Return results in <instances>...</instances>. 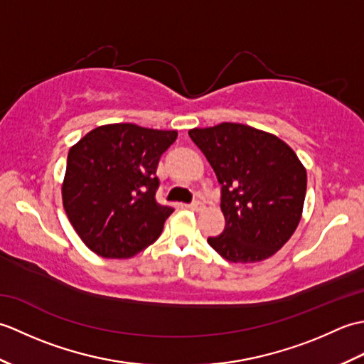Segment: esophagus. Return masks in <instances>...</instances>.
<instances>
[{
    "label": "esophagus",
    "instance_id": "esophagus-1",
    "mask_svg": "<svg viewBox=\"0 0 364 364\" xmlns=\"http://www.w3.org/2000/svg\"><path fill=\"white\" fill-rule=\"evenodd\" d=\"M186 208H188V210H191V211L198 213V211L203 210V203L202 202H194V203H191V205H186Z\"/></svg>",
    "mask_w": 364,
    "mask_h": 364
}]
</instances>
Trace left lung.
Masks as SVG:
<instances>
[{"instance_id": "8db88e82", "label": "left lung", "mask_w": 364, "mask_h": 364, "mask_svg": "<svg viewBox=\"0 0 364 364\" xmlns=\"http://www.w3.org/2000/svg\"><path fill=\"white\" fill-rule=\"evenodd\" d=\"M222 184L225 230L208 244L230 262H258L289 241L304 211L306 168L275 134L223 122L189 129Z\"/></svg>"}]
</instances>
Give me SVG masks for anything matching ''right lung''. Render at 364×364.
<instances>
[{
  "label": "right lung",
  "mask_w": 364,
  "mask_h": 364,
  "mask_svg": "<svg viewBox=\"0 0 364 364\" xmlns=\"http://www.w3.org/2000/svg\"><path fill=\"white\" fill-rule=\"evenodd\" d=\"M175 129L102 125L68 150L63 203L75 231L103 258L127 259L159 237L172 206L154 198L161 154Z\"/></svg>",
  "instance_id": "add662e5"
}]
</instances>
